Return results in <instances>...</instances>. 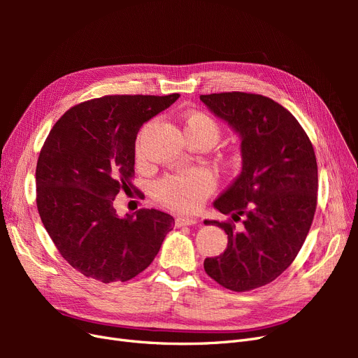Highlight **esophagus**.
Instances as JSON below:
<instances>
[{
  "mask_svg": "<svg viewBox=\"0 0 358 358\" xmlns=\"http://www.w3.org/2000/svg\"><path fill=\"white\" fill-rule=\"evenodd\" d=\"M199 221L196 218H189V216H179V218H176L175 224L176 227H183V225H194L197 224Z\"/></svg>",
  "mask_w": 358,
  "mask_h": 358,
  "instance_id": "esophagus-1",
  "label": "esophagus"
}]
</instances>
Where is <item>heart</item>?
Masks as SVG:
<instances>
[{"label":"heart","instance_id":"1","mask_svg":"<svg viewBox=\"0 0 358 358\" xmlns=\"http://www.w3.org/2000/svg\"><path fill=\"white\" fill-rule=\"evenodd\" d=\"M183 129L187 137H204L213 145L220 138V125L213 117L199 110L183 115ZM137 155L142 157V149L137 148ZM213 179L209 171L197 169L179 175L161 179L155 187L157 200L169 209L178 212H196L209 196Z\"/></svg>","mask_w":358,"mask_h":358}]
</instances>
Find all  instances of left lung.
<instances>
[{"label": "left lung", "instance_id": "1", "mask_svg": "<svg viewBox=\"0 0 358 358\" xmlns=\"http://www.w3.org/2000/svg\"><path fill=\"white\" fill-rule=\"evenodd\" d=\"M241 137L242 171L213 201L231 221H209L229 237L204 270L233 291L263 287L285 272L305 242L317 209V158L305 129L272 99L246 92L200 95ZM243 220V227L234 222Z\"/></svg>", "mask_w": 358, "mask_h": 358}]
</instances>
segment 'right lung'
<instances>
[{"mask_svg":"<svg viewBox=\"0 0 358 358\" xmlns=\"http://www.w3.org/2000/svg\"><path fill=\"white\" fill-rule=\"evenodd\" d=\"M179 94L106 95L80 103L52 128L36 170L37 209L59 254L100 282L129 280L154 262L175 220L157 209L117 216L113 200L136 189L140 127Z\"/></svg>","mask_w":358,"mask_h":358,"instance_id":"add662e5","label":"right lung"}]
</instances>
